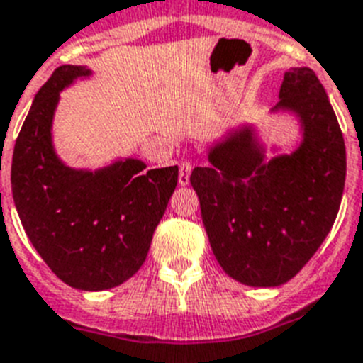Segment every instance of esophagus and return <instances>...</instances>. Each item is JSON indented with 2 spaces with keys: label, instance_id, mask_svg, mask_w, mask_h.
<instances>
[{
  "label": "esophagus",
  "instance_id": "obj_1",
  "mask_svg": "<svg viewBox=\"0 0 363 363\" xmlns=\"http://www.w3.org/2000/svg\"><path fill=\"white\" fill-rule=\"evenodd\" d=\"M191 172H193V161H191V160L179 161V174H178L179 185H187L189 184Z\"/></svg>",
  "mask_w": 363,
  "mask_h": 363
}]
</instances>
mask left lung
I'll use <instances>...</instances> for the list:
<instances>
[{"instance_id": "1", "label": "left lung", "mask_w": 363, "mask_h": 363, "mask_svg": "<svg viewBox=\"0 0 363 363\" xmlns=\"http://www.w3.org/2000/svg\"><path fill=\"white\" fill-rule=\"evenodd\" d=\"M278 96L272 113H291L301 124L291 154L267 161L252 125H241L209 148L208 167L191 174L218 265L252 287L282 286L310 262L345 187V140L315 72H286Z\"/></svg>"}]
</instances>
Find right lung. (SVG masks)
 Returning a JSON list of instances; mask_svg holds the SVG:
<instances>
[{"mask_svg":"<svg viewBox=\"0 0 363 363\" xmlns=\"http://www.w3.org/2000/svg\"><path fill=\"white\" fill-rule=\"evenodd\" d=\"M91 74L65 65L42 85L14 145L11 184L23 230L48 267L70 287L104 291L145 263L178 167L146 170L133 157L96 170L62 163L52 139L59 94Z\"/></svg>","mask_w":363,"mask_h":363,"instance_id":"1","label":"right lung"}]
</instances>
